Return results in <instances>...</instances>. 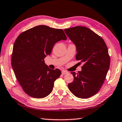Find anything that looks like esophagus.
<instances>
[{
	"mask_svg": "<svg viewBox=\"0 0 122 122\" xmlns=\"http://www.w3.org/2000/svg\"><path fill=\"white\" fill-rule=\"evenodd\" d=\"M69 72H68L67 71H65V70H63L62 71V74L63 75H66V74H68Z\"/></svg>",
	"mask_w": 122,
	"mask_h": 122,
	"instance_id": "34e87169",
	"label": "esophagus"
}]
</instances>
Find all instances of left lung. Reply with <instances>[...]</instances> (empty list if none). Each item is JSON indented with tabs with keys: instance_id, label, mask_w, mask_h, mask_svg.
<instances>
[{
	"instance_id": "obj_1",
	"label": "left lung",
	"mask_w": 122,
	"mask_h": 122,
	"mask_svg": "<svg viewBox=\"0 0 122 122\" xmlns=\"http://www.w3.org/2000/svg\"><path fill=\"white\" fill-rule=\"evenodd\" d=\"M66 35L76 45V58L83 63L82 70L68 84L70 92L78 98L85 99L98 92L104 82L110 65V57L105 42L92 30L84 26L64 30Z\"/></svg>"
}]
</instances>
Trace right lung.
<instances>
[{
	"label": "right lung",
	"mask_w": 122,
	"mask_h": 122,
	"mask_svg": "<svg viewBox=\"0 0 122 122\" xmlns=\"http://www.w3.org/2000/svg\"><path fill=\"white\" fill-rule=\"evenodd\" d=\"M66 36L61 29L39 25L23 32L14 43L11 66L17 80L30 97L43 98L53 90L61 71L50 69L44 58L51 53L54 44Z\"/></svg>",
	"instance_id": "right-lung-1"
}]
</instances>
